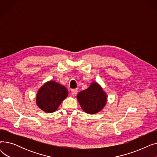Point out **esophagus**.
Here are the masks:
<instances>
[{"mask_svg": "<svg viewBox=\"0 0 157 157\" xmlns=\"http://www.w3.org/2000/svg\"><path fill=\"white\" fill-rule=\"evenodd\" d=\"M76 93H77V89H72V90H71V94H72L73 95H76Z\"/></svg>", "mask_w": 157, "mask_h": 157, "instance_id": "34e87169", "label": "esophagus"}]
</instances>
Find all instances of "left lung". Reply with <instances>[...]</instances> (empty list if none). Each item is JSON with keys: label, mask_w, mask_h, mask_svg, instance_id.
<instances>
[{"label": "left lung", "mask_w": 157, "mask_h": 157, "mask_svg": "<svg viewBox=\"0 0 157 157\" xmlns=\"http://www.w3.org/2000/svg\"><path fill=\"white\" fill-rule=\"evenodd\" d=\"M77 99L82 109L92 114L104 108L107 102V95L100 85L93 81L87 89L78 94Z\"/></svg>", "instance_id": "obj_1"}]
</instances>
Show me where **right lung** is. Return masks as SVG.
Returning a JSON list of instances; mask_svg holds the SVG:
<instances>
[{"label":"right lung","mask_w":157,"mask_h":157,"mask_svg":"<svg viewBox=\"0 0 157 157\" xmlns=\"http://www.w3.org/2000/svg\"><path fill=\"white\" fill-rule=\"evenodd\" d=\"M67 95L68 90L66 87L54 81H49L39 89L36 102L43 111L53 113Z\"/></svg>","instance_id":"add662e5"}]
</instances>
